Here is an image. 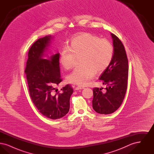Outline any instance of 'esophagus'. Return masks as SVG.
Listing matches in <instances>:
<instances>
[{
	"mask_svg": "<svg viewBox=\"0 0 154 154\" xmlns=\"http://www.w3.org/2000/svg\"><path fill=\"white\" fill-rule=\"evenodd\" d=\"M84 87H80V86H78V87H77L76 88H75V90H80V89H84Z\"/></svg>",
	"mask_w": 154,
	"mask_h": 154,
	"instance_id": "esophagus-1",
	"label": "esophagus"
}]
</instances>
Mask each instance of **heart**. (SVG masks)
<instances>
[{
  "instance_id": "obj_1",
  "label": "heart",
  "mask_w": 154,
  "mask_h": 154,
  "mask_svg": "<svg viewBox=\"0 0 154 154\" xmlns=\"http://www.w3.org/2000/svg\"><path fill=\"white\" fill-rule=\"evenodd\" d=\"M114 48L109 40L94 35L84 33L72 39L68 49L60 53L59 62L65 69L73 67L75 59H79L80 67L74 69L67 80L79 85L87 84L96 73L104 71L114 56Z\"/></svg>"
}]
</instances>
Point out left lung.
Masks as SVG:
<instances>
[{"label": "left lung", "instance_id": "obj_1", "mask_svg": "<svg viewBox=\"0 0 154 154\" xmlns=\"http://www.w3.org/2000/svg\"><path fill=\"white\" fill-rule=\"evenodd\" d=\"M114 48V56L108 67L99 79L106 85V92L103 88L93 89L92 107L97 113L109 114L120 107L124 99L128 80V60L122 42L111 33Z\"/></svg>", "mask_w": 154, "mask_h": 154}]
</instances>
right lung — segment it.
<instances>
[{"instance_id": "right-lung-1", "label": "right lung", "mask_w": 154, "mask_h": 154, "mask_svg": "<svg viewBox=\"0 0 154 154\" xmlns=\"http://www.w3.org/2000/svg\"><path fill=\"white\" fill-rule=\"evenodd\" d=\"M52 37L46 36L36 41L28 52L25 73L30 98L38 111L45 117L57 119L64 117L70 109V98L73 89L67 84L62 93L54 94L60 78L59 54L43 58Z\"/></svg>"}]
</instances>
